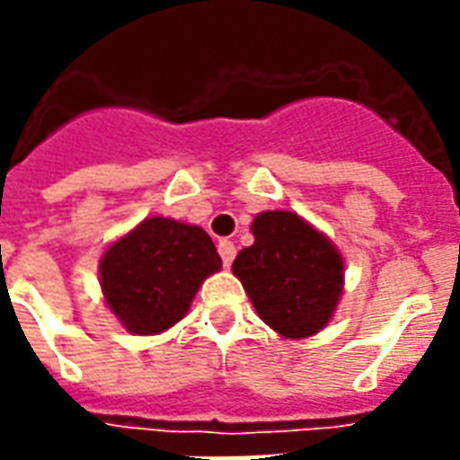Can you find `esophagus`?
I'll use <instances>...</instances> for the list:
<instances>
[{
  "label": "esophagus",
  "mask_w": 460,
  "mask_h": 460,
  "mask_svg": "<svg viewBox=\"0 0 460 460\" xmlns=\"http://www.w3.org/2000/svg\"><path fill=\"white\" fill-rule=\"evenodd\" d=\"M219 255H222L224 267H229L236 258V245L231 243V241H219Z\"/></svg>",
  "instance_id": "esophagus-1"
}]
</instances>
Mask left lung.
<instances>
[{
    "label": "left lung",
    "instance_id": "obj_1",
    "mask_svg": "<svg viewBox=\"0 0 460 460\" xmlns=\"http://www.w3.org/2000/svg\"><path fill=\"white\" fill-rule=\"evenodd\" d=\"M251 229L255 243L238 252L231 270L258 314L287 339L317 334L341 298L339 251L296 212H262Z\"/></svg>",
    "mask_w": 460,
    "mask_h": 460
}]
</instances>
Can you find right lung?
I'll return each instance as SVG.
<instances>
[{
	"label": "right lung",
	"instance_id": "add662e5",
	"mask_svg": "<svg viewBox=\"0 0 460 460\" xmlns=\"http://www.w3.org/2000/svg\"><path fill=\"white\" fill-rule=\"evenodd\" d=\"M222 267L212 238L190 224L150 217L100 260L102 294L133 334H159L183 317L195 291Z\"/></svg>",
	"mask_w": 460,
	"mask_h": 460
}]
</instances>
